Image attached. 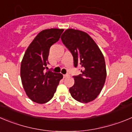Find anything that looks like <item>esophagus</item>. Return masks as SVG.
<instances>
[{
  "mask_svg": "<svg viewBox=\"0 0 132 132\" xmlns=\"http://www.w3.org/2000/svg\"><path fill=\"white\" fill-rule=\"evenodd\" d=\"M69 77V75H63V78H67V77Z\"/></svg>",
  "mask_w": 132,
  "mask_h": 132,
  "instance_id": "esophagus-1",
  "label": "esophagus"
}]
</instances>
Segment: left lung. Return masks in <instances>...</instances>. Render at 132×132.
I'll list each match as a JSON object with an SVG mask.
<instances>
[{
	"label": "left lung",
	"mask_w": 132,
	"mask_h": 132,
	"mask_svg": "<svg viewBox=\"0 0 132 132\" xmlns=\"http://www.w3.org/2000/svg\"><path fill=\"white\" fill-rule=\"evenodd\" d=\"M61 38L72 53L75 67H82V73L74 77L75 84L69 88L71 96L84 103L94 101L101 92L107 77L101 50L88 33L80 30L68 29Z\"/></svg>",
	"instance_id": "obj_1"
}]
</instances>
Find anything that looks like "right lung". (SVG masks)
Returning a JSON list of instances; mask_svg holds the SVG:
<instances>
[{
    "label": "right lung",
    "instance_id": "add662e5",
    "mask_svg": "<svg viewBox=\"0 0 132 132\" xmlns=\"http://www.w3.org/2000/svg\"><path fill=\"white\" fill-rule=\"evenodd\" d=\"M64 30H43L34 38L27 48L20 69L21 82L29 98L39 104L47 103L54 97L56 88L63 78L61 73L44 72L50 48L59 40Z\"/></svg>",
    "mask_w": 132,
    "mask_h": 132
}]
</instances>
